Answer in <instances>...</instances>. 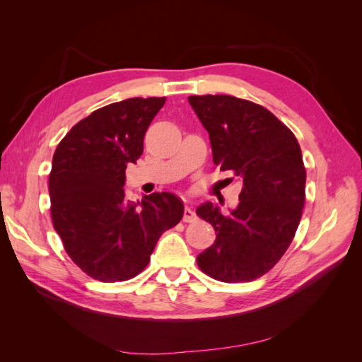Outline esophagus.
<instances>
[{
	"label": "esophagus",
	"mask_w": 362,
	"mask_h": 362,
	"mask_svg": "<svg viewBox=\"0 0 362 362\" xmlns=\"http://www.w3.org/2000/svg\"><path fill=\"white\" fill-rule=\"evenodd\" d=\"M182 221H184V222H194V221H196V213L193 211V208H192V206H189V205L185 206Z\"/></svg>",
	"instance_id": "esophagus-1"
}]
</instances>
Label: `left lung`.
<instances>
[{
	"mask_svg": "<svg viewBox=\"0 0 362 362\" xmlns=\"http://www.w3.org/2000/svg\"><path fill=\"white\" fill-rule=\"evenodd\" d=\"M189 103L210 136L216 166L233 170L243 184L229 214L213 202L196 208L217 233L198 264L217 281H254L286 254L299 226L306 181L300 146L255 103L231 95L189 96Z\"/></svg>",
	"mask_w": 362,
	"mask_h": 362,
	"instance_id": "1",
	"label": "left lung"
}]
</instances>
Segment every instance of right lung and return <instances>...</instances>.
Returning <instances> with one entry per match:
<instances>
[{
  "mask_svg": "<svg viewBox=\"0 0 362 362\" xmlns=\"http://www.w3.org/2000/svg\"><path fill=\"white\" fill-rule=\"evenodd\" d=\"M166 98H128L98 108L63 137L52 157L54 229L72 261L93 279L127 281L144 270L160 235L177 225L184 204L163 192L125 198V169Z\"/></svg>",
  "mask_w": 362,
  "mask_h": 362,
  "instance_id": "1",
  "label": "right lung"
}]
</instances>
